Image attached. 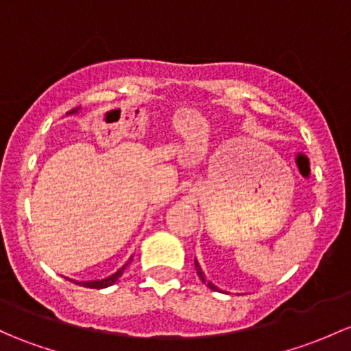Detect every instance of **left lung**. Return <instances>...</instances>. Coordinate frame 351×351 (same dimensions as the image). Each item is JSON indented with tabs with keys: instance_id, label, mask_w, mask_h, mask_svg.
<instances>
[{
	"instance_id": "1",
	"label": "left lung",
	"mask_w": 351,
	"mask_h": 351,
	"mask_svg": "<svg viewBox=\"0 0 351 351\" xmlns=\"http://www.w3.org/2000/svg\"><path fill=\"white\" fill-rule=\"evenodd\" d=\"M195 267H197V272H198V276H200V279H202V281H204V282H206V281H205V276H204V272H202L200 265H198V263H197V261H195ZM206 286H208V287H210V289H213V291H217V289H219V287H217V286H213V284H212V282H206Z\"/></svg>"
}]
</instances>
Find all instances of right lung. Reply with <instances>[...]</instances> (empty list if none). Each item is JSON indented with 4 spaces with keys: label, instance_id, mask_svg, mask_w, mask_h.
<instances>
[{
    "label": "right lung",
    "instance_id": "add662e5",
    "mask_svg": "<svg viewBox=\"0 0 351 351\" xmlns=\"http://www.w3.org/2000/svg\"><path fill=\"white\" fill-rule=\"evenodd\" d=\"M77 110H79V108L77 109H72L70 110V112H67V114H75ZM132 263V257H129V261L126 264L123 265V267L121 269H117L116 272H114L112 276H109V278H106V279H99V281H86V282H82V281H73V279H70V281L72 282H75V284H79V286H84V287H90V289H104V287H108V286H112L114 282L117 281V279L121 278V276H123V272L126 271L128 269V265Z\"/></svg>",
    "mask_w": 351,
    "mask_h": 351
}]
</instances>
